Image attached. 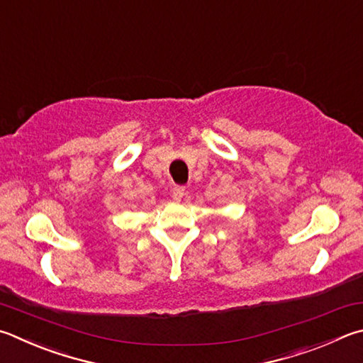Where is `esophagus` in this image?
I'll return each mask as SVG.
<instances>
[{"label":"esophagus","mask_w":363,"mask_h":363,"mask_svg":"<svg viewBox=\"0 0 363 363\" xmlns=\"http://www.w3.org/2000/svg\"><path fill=\"white\" fill-rule=\"evenodd\" d=\"M184 192H186V187L184 186H174L173 190H171V195H173L174 201H181V199L184 196Z\"/></svg>","instance_id":"obj_1"}]
</instances>
